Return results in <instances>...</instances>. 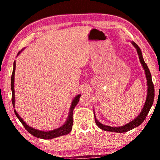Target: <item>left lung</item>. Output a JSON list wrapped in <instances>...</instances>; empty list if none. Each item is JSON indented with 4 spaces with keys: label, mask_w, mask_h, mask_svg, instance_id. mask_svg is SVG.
I'll use <instances>...</instances> for the list:
<instances>
[{
    "label": "left lung",
    "mask_w": 160,
    "mask_h": 160,
    "mask_svg": "<svg viewBox=\"0 0 160 160\" xmlns=\"http://www.w3.org/2000/svg\"><path fill=\"white\" fill-rule=\"evenodd\" d=\"M131 44L135 48H136L138 55L139 56L140 62L142 65L143 69L145 70L146 79H147L148 92H147V97H146L145 102L144 104V106L142 107V109L141 110V112H140L138 116H137L136 118H135L133 120H132L131 121V122L126 123L125 125L121 126H118V127H112L107 125H104V124L100 123L99 121L97 119L95 113H94V121H95V123L97 125V126H98L100 129L103 130V131L115 132H125L131 131V130L136 128L138 126H139L140 124L144 121L146 116H147L149 112H150L151 107L152 106L154 98H155V89H154V85L152 83V76H151L150 72V70H149L147 64H146L145 62L144 61V59H143V57H142V51L140 50V48H139L138 46L135 44L134 42H131Z\"/></svg>",
    "instance_id": "1"
}]
</instances>
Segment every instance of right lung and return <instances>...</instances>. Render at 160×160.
Masks as SVG:
<instances>
[{
    "label": "right lung",
    "instance_id": "obj_1",
    "mask_svg": "<svg viewBox=\"0 0 160 160\" xmlns=\"http://www.w3.org/2000/svg\"><path fill=\"white\" fill-rule=\"evenodd\" d=\"M25 48H24L22 49L20 51H19L18 53V56H19L22 51ZM15 61H14V63H13V70H12V73L11 76V90H12V103L13 105V107L15 108V89H14V82H15ZM81 94H79L78 95L74 97L73 100L71 103V105H70L68 116V118L66 119V122L63 124V126H61L59 128L51 130V131H40V130L36 129L34 128H32V126H29L28 123H27L22 118L20 115L18 114V112H16V110L14 109V112L16 116H17L18 118L20 120L22 124L25 127V129L28 131L29 133L32 134L34 136L38 138H42V139H46V140H49V139H53L55 138H58L59 136H62V135H65L68 134L69 132L71 131L72 124H73V120H72V112H73V109L78 104V102H79L80 97Z\"/></svg>",
    "mask_w": 160,
    "mask_h": 160
}]
</instances>
